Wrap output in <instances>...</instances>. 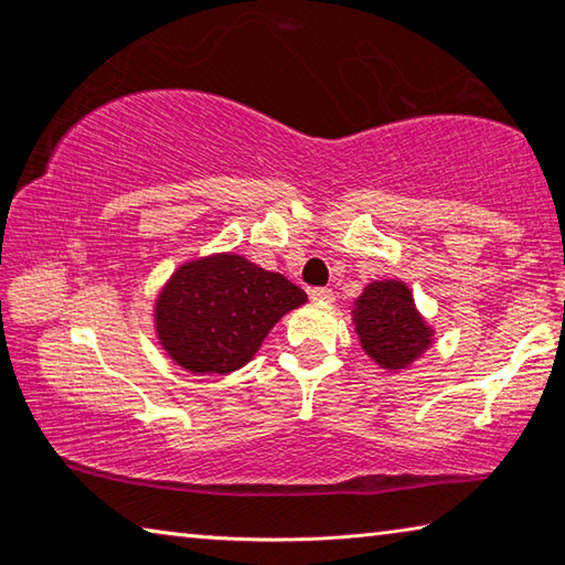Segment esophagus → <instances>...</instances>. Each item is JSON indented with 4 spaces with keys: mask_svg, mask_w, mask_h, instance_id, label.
<instances>
[{
    "mask_svg": "<svg viewBox=\"0 0 565 565\" xmlns=\"http://www.w3.org/2000/svg\"><path fill=\"white\" fill-rule=\"evenodd\" d=\"M309 296H311V301H317V303H333V291L327 289V286H317V289L309 291Z\"/></svg>",
    "mask_w": 565,
    "mask_h": 565,
    "instance_id": "obj_1",
    "label": "esophagus"
}]
</instances>
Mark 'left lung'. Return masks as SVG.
Returning a JSON list of instances; mask_svg holds the SVG:
<instances>
[{
	"instance_id": "left-lung-1",
	"label": "left lung",
	"mask_w": 565,
	"mask_h": 565,
	"mask_svg": "<svg viewBox=\"0 0 565 565\" xmlns=\"http://www.w3.org/2000/svg\"><path fill=\"white\" fill-rule=\"evenodd\" d=\"M361 349L381 369L401 371L431 347L434 329L420 317L404 281H374L353 303Z\"/></svg>"
}]
</instances>
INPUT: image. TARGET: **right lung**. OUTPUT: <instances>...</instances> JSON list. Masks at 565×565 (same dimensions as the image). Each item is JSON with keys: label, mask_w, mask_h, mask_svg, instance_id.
<instances>
[{"label": "right lung", "mask_w": 565, "mask_h": 565, "mask_svg": "<svg viewBox=\"0 0 565 565\" xmlns=\"http://www.w3.org/2000/svg\"><path fill=\"white\" fill-rule=\"evenodd\" d=\"M306 303L286 276L238 254L194 259L171 274L154 306L161 349L191 374H232L254 359L284 313Z\"/></svg>", "instance_id": "obj_1"}]
</instances>
